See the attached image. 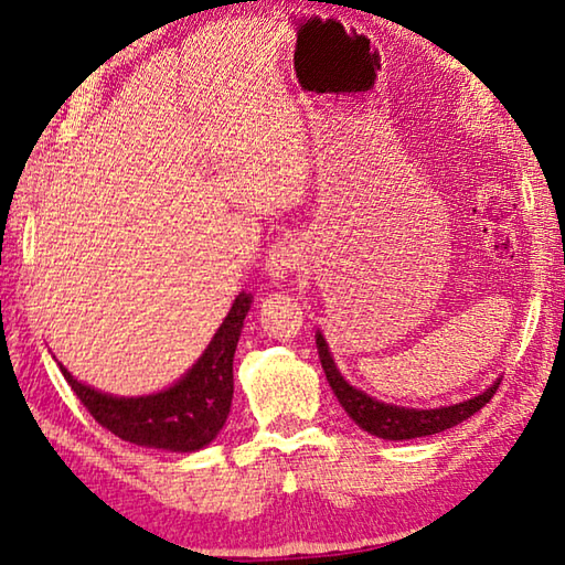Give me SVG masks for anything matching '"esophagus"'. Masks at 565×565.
Instances as JSON below:
<instances>
[{"mask_svg": "<svg viewBox=\"0 0 565 565\" xmlns=\"http://www.w3.org/2000/svg\"><path fill=\"white\" fill-rule=\"evenodd\" d=\"M303 266V254L301 246L296 238H281L269 248V256H266V271H269L271 279L279 284L286 281L294 271H299Z\"/></svg>", "mask_w": 565, "mask_h": 565, "instance_id": "esophagus-1", "label": "esophagus"}]
</instances>
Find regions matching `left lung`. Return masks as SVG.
<instances>
[{"label": "left lung", "mask_w": 565, "mask_h": 565, "mask_svg": "<svg viewBox=\"0 0 565 565\" xmlns=\"http://www.w3.org/2000/svg\"><path fill=\"white\" fill-rule=\"evenodd\" d=\"M317 349H319L323 374H327L329 386L333 394H337L343 411L356 420L363 431H369L371 436L386 438V441H406V438L441 434L446 428L471 418L476 411H481L493 398L495 388L501 384V381H495V384L486 388L483 394H478L473 398L463 401V404H454V406H441V408L391 406V404H384V401L366 396L363 391L353 388L349 381H343L337 363L331 359L329 343L321 337V331H317Z\"/></svg>", "instance_id": "1"}]
</instances>
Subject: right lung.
I'll list each match as a JSON object with an SVG mask.
<instances>
[{
    "mask_svg": "<svg viewBox=\"0 0 565 565\" xmlns=\"http://www.w3.org/2000/svg\"><path fill=\"white\" fill-rule=\"evenodd\" d=\"M248 309L252 296L242 291L202 359L189 369L186 376L159 394L137 398L102 394L76 381L64 366L60 369L94 420L121 441L181 454L199 451L218 436L232 408L234 351Z\"/></svg>",
    "mask_w": 565,
    "mask_h": 565,
    "instance_id": "add662e5",
    "label": "right lung"
}]
</instances>
